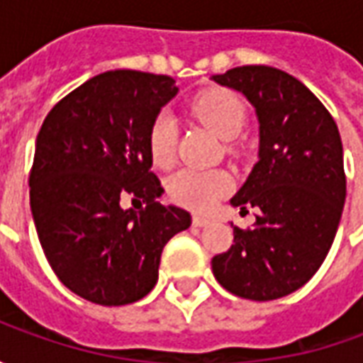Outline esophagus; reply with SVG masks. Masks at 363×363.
<instances>
[{
  "mask_svg": "<svg viewBox=\"0 0 363 363\" xmlns=\"http://www.w3.org/2000/svg\"><path fill=\"white\" fill-rule=\"evenodd\" d=\"M210 223H212V220L206 218V216H194V218H192V225H194V228H206V225H210Z\"/></svg>",
  "mask_w": 363,
  "mask_h": 363,
  "instance_id": "obj_1",
  "label": "esophagus"
}]
</instances>
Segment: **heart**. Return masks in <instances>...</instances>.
I'll list each match as a JSON object with an SVG mask.
<instances>
[{"instance_id":"heart-1","label":"heart","mask_w":363,"mask_h":363,"mask_svg":"<svg viewBox=\"0 0 363 363\" xmlns=\"http://www.w3.org/2000/svg\"><path fill=\"white\" fill-rule=\"evenodd\" d=\"M194 114L223 140L235 138L247 122V111L241 99L231 91L216 89L198 96L194 103ZM179 128L173 114L161 112L151 122L147 147L153 165L167 169L173 165L177 155ZM231 174L221 169H181L167 181V192L177 204L192 210H208L220 198L231 190Z\"/></svg>"}]
</instances>
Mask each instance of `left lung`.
Returning <instances> with one entry per match:
<instances>
[{"instance_id":"left-lung-1","label":"left lung","mask_w":363,"mask_h":363,"mask_svg":"<svg viewBox=\"0 0 363 363\" xmlns=\"http://www.w3.org/2000/svg\"><path fill=\"white\" fill-rule=\"evenodd\" d=\"M212 79L243 93L260 124L259 161L231 198L257 221L233 225L213 276L245 299H278L311 280L335 241L346 200L340 134L325 104L281 69L241 66Z\"/></svg>"}]
</instances>
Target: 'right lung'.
Wrapping results in <instances>:
<instances>
[{
  "instance_id": "1",
  "label": "right lung",
  "mask_w": 363,
  "mask_h": 363,
  "mask_svg": "<svg viewBox=\"0 0 363 363\" xmlns=\"http://www.w3.org/2000/svg\"><path fill=\"white\" fill-rule=\"evenodd\" d=\"M177 93L169 75L104 72L64 96L36 135V233L60 281L91 303L147 296L163 247L192 223L186 210L157 202L163 186L147 147L151 122ZM122 197L140 208L124 211Z\"/></svg>"
}]
</instances>
